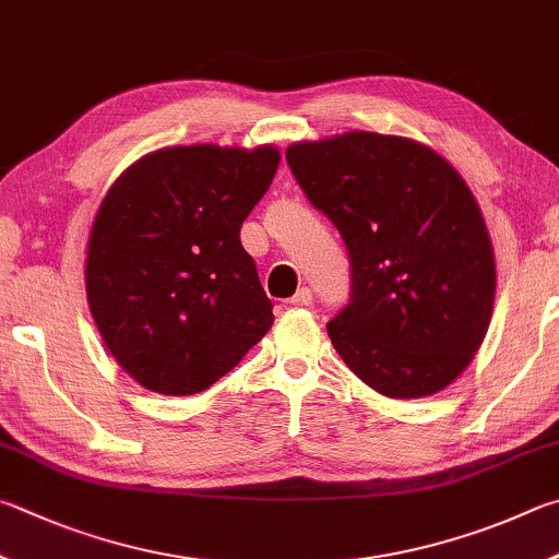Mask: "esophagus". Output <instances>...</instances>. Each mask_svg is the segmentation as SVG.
Returning a JSON list of instances; mask_svg holds the SVG:
<instances>
[{
    "instance_id": "1",
    "label": "esophagus",
    "mask_w": 559,
    "mask_h": 559,
    "mask_svg": "<svg viewBox=\"0 0 559 559\" xmlns=\"http://www.w3.org/2000/svg\"><path fill=\"white\" fill-rule=\"evenodd\" d=\"M312 302V290L310 288H300L296 296L290 298V306H296V308H306V306H310Z\"/></svg>"
}]
</instances>
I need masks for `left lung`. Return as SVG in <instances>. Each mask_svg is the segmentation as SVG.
<instances>
[{"instance_id": "obj_1", "label": "left lung", "mask_w": 559, "mask_h": 559, "mask_svg": "<svg viewBox=\"0 0 559 559\" xmlns=\"http://www.w3.org/2000/svg\"><path fill=\"white\" fill-rule=\"evenodd\" d=\"M286 160L349 253V306L328 322L334 349L389 399L442 391L493 308V249L472 190L432 148L371 131L293 144Z\"/></svg>"}]
</instances>
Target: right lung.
I'll use <instances>...</instances> for the list:
<instances>
[{
	"mask_svg": "<svg viewBox=\"0 0 559 559\" xmlns=\"http://www.w3.org/2000/svg\"><path fill=\"white\" fill-rule=\"evenodd\" d=\"M278 160L273 146L160 148L109 188L90 231L87 302L144 389L205 391L271 330L273 302L239 229Z\"/></svg>",
	"mask_w": 559,
	"mask_h": 559,
	"instance_id": "right-lung-1",
	"label": "right lung"
}]
</instances>
